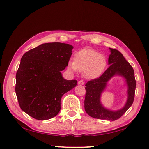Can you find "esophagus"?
Wrapping results in <instances>:
<instances>
[{
    "label": "esophagus",
    "instance_id": "obj_1",
    "mask_svg": "<svg viewBox=\"0 0 149 149\" xmlns=\"http://www.w3.org/2000/svg\"><path fill=\"white\" fill-rule=\"evenodd\" d=\"M84 81L83 80H79V81H78V84H79V85H83L84 84Z\"/></svg>",
    "mask_w": 149,
    "mask_h": 149
}]
</instances>
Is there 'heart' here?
I'll use <instances>...</instances> for the list:
<instances>
[{
	"mask_svg": "<svg viewBox=\"0 0 149 149\" xmlns=\"http://www.w3.org/2000/svg\"><path fill=\"white\" fill-rule=\"evenodd\" d=\"M106 65V57L102 54L92 49H83L75 54L74 61L69 63L68 67L74 72L78 70L83 71L86 78L93 79L102 73Z\"/></svg>",
	"mask_w": 149,
	"mask_h": 149,
	"instance_id": "obj_1",
	"label": "heart"
}]
</instances>
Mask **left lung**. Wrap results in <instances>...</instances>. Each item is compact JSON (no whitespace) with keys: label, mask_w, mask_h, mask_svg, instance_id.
<instances>
[{"label":"left lung","mask_w":149,"mask_h":149,"mask_svg":"<svg viewBox=\"0 0 149 149\" xmlns=\"http://www.w3.org/2000/svg\"><path fill=\"white\" fill-rule=\"evenodd\" d=\"M111 54L108 59L109 67L100 77L91 79L85 84L86 96L84 109L86 113L93 118L116 120L119 119L134 100L136 81L133 68L118 49L109 48ZM114 75L123 76L128 86V98L125 106L121 110L112 111L104 108L100 102V94L106 87L107 83Z\"/></svg>","instance_id":"obj_1"}]
</instances>
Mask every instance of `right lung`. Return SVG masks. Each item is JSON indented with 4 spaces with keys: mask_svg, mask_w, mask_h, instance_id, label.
I'll return each instance as SVG.
<instances>
[{
    "mask_svg": "<svg viewBox=\"0 0 149 149\" xmlns=\"http://www.w3.org/2000/svg\"><path fill=\"white\" fill-rule=\"evenodd\" d=\"M73 48L66 43H43L22 57L15 93L21 109L33 118L47 120L56 116L63 95L76 86V79L66 80L61 73Z\"/></svg>",
    "mask_w": 149,
    "mask_h": 149,
    "instance_id": "obj_1",
    "label": "right lung"
}]
</instances>
